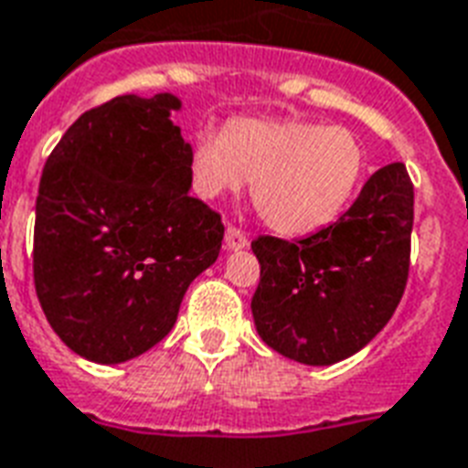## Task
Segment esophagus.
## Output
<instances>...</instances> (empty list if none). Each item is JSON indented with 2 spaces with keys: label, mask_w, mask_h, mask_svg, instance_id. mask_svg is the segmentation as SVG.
I'll use <instances>...</instances> for the list:
<instances>
[{
  "label": "esophagus",
  "mask_w": 468,
  "mask_h": 468,
  "mask_svg": "<svg viewBox=\"0 0 468 468\" xmlns=\"http://www.w3.org/2000/svg\"><path fill=\"white\" fill-rule=\"evenodd\" d=\"M226 248L228 250L248 248V235L242 233L238 226H228L226 228Z\"/></svg>",
  "instance_id": "1"
}]
</instances>
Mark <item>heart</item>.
<instances>
[{
    "label": "heart",
    "instance_id": "b5f03b06",
    "mask_svg": "<svg viewBox=\"0 0 468 468\" xmlns=\"http://www.w3.org/2000/svg\"><path fill=\"white\" fill-rule=\"evenodd\" d=\"M367 175L369 153L355 131L306 119H235L223 133H198L189 157L198 197L218 198L252 179V201L284 235L330 226Z\"/></svg>",
    "mask_w": 468,
    "mask_h": 468
}]
</instances>
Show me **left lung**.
I'll return each mask as SVG.
<instances>
[{
  "label": "left lung",
  "instance_id": "1",
  "mask_svg": "<svg viewBox=\"0 0 468 468\" xmlns=\"http://www.w3.org/2000/svg\"><path fill=\"white\" fill-rule=\"evenodd\" d=\"M413 182L403 162L377 169L333 226L303 240L260 235L257 333L293 362L335 364L391 320L408 284Z\"/></svg>",
  "mask_w": 468,
  "mask_h": 468
}]
</instances>
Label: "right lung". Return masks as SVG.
Segmentation results:
<instances>
[{
  "mask_svg": "<svg viewBox=\"0 0 468 468\" xmlns=\"http://www.w3.org/2000/svg\"><path fill=\"white\" fill-rule=\"evenodd\" d=\"M172 94L84 112L48 155L33 228V284L55 335L119 364L172 330L194 279L216 262L220 213L189 197L191 145Z\"/></svg>",
  "mask_w": 468,
  "mask_h": 468,
  "instance_id": "right-lung-1",
  "label": "right lung"
}]
</instances>
